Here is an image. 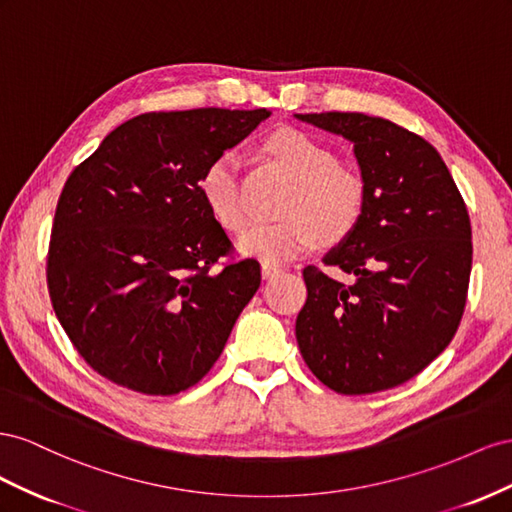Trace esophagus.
<instances>
[{
    "label": "esophagus",
    "mask_w": 512,
    "mask_h": 512,
    "mask_svg": "<svg viewBox=\"0 0 512 512\" xmlns=\"http://www.w3.org/2000/svg\"><path fill=\"white\" fill-rule=\"evenodd\" d=\"M279 272H281L279 266H268V264L261 266V276H264V279H272V276H276Z\"/></svg>",
    "instance_id": "34e87169"
}]
</instances>
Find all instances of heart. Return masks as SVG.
Listing matches in <instances>:
<instances>
[{"instance_id": "obj_1", "label": "heart", "mask_w": 512, "mask_h": 512, "mask_svg": "<svg viewBox=\"0 0 512 512\" xmlns=\"http://www.w3.org/2000/svg\"><path fill=\"white\" fill-rule=\"evenodd\" d=\"M266 152L296 180L287 197L279 223H257L236 238L238 253L285 264L309 251L317 240L334 242L347 236L358 223L364 191L354 173L339 167V158L328 145L285 128L268 137ZM199 193L212 216L225 229L244 227L248 210L240 186V163L233 152H223L203 169Z\"/></svg>"}]
</instances>
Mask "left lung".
Listing matches in <instances>:
<instances>
[{"label":"left lung","instance_id":"8db88e82","mask_svg":"<svg viewBox=\"0 0 512 512\" xmlns=\"http://www.w3.org/2000/svg\"><path fill=\"white\" fill-rule=\"evenodd\" d=\"M354 145L362 212L324 264L354 285L304 268L296 319L304 362L341 394L394 388L455 337L472 272V227L452 175L429 141L367 113H296Z\"/></svg>","mask_w":512,"mask_h":512}]
</instances>
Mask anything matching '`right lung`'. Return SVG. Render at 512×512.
Here are the masks:
<instances>
[{
	"label": "right lung",
	"instance_id": "obj_1",
	"mask_svg": "<svg viewBox=\"0 0 512 512\" xmlns=\"http://www.w3.org/2000/svg\"><path fill=\"white\" fill-rule=\"evenodd\" d=\"M270 113H143L70 173L49 246L51 302L77 352L113 384L169 397L223 354L261 272L255 259L212 270L231 242L199 178Z\"/></svg>",
	"mask_w": 512,
	"mask_h": 512
}]
</instances>
